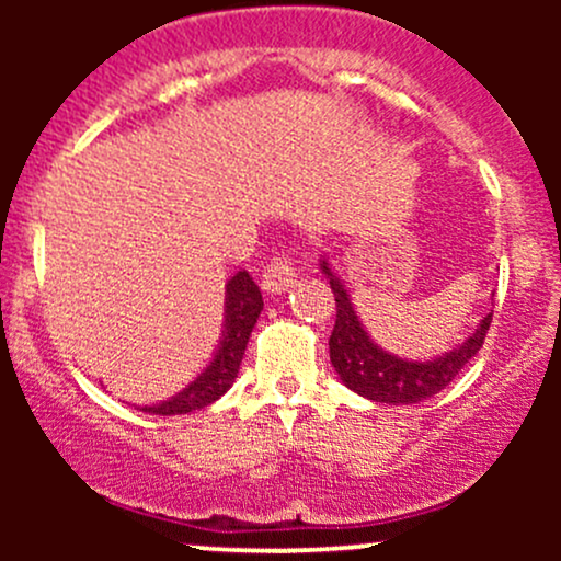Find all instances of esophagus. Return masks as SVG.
<instances>
[{
    "label": "esophagus",
    "instance_id": "1",
    "mask_svg": "<svg viewBox=\"0 0 561 561\" xmlns=\"http://www.w3.org/2000/svg\"><path fill=\"white\" fill-rule=\"evenodd\" d=\"M295 285V268L287 259H274L272 266L263 272L261 287L266 295H282Z\"/></svg>",
    "mask_w": 561,
    "mask_h": 561
}]
</instances>
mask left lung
I'll return each mask as SVG.
<instances>
[{"label":"left lung","instance_id":"left-lung-1","mask_svg":"<svg viewBox=\"0 0 561 561\" xmlns=\"http://www.w3.org/2000/svg\"><path fill=\"white\" fill-rule=\"evenodd\" d=\"M319 268L330 279L334 302H337V319H334V330L330 334V362L345 388L369 398V401L409 405L433 398L435 392L454 382L456 375L478 356L485 343L493 313H485L480 319L478 330L469 334L465 343L450 347L440 356L424 358V362L396 356L377 345L371 334L364 330L343 279L332 272L324 255L319 259Z\"/></svg>","mask_w":561,"mask_h":561}]
</instances>
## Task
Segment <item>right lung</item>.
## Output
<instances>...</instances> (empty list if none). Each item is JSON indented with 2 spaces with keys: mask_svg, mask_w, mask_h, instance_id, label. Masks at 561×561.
Segmentation results:
<instances>
[{
  "mask_svg": "<svg viewBox=\"0 0 561 561\" xmlns=\"http://www.w3.org/2000/svg\"><path fill=\"white\" fill-rule=\"evenodd\" d=\"M263 311L261 289L250 279L248 272H237L227 282V298H224V330L218 347L199 375L171 396L169 401H160L152 405H139V411L158 416H179L190 411L205 409L227 392L234 385L237 371H240L244 347H248L250 332Z\"/></svg>",
  "mask_w": 561,
  "mask_h": 561,
  "instance_id": "right-lung-1",
  "label": "right lung"
}]
</instances>
